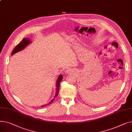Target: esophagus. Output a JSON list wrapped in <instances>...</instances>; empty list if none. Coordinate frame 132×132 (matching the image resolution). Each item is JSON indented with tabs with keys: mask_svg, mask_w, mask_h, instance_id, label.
Listing matches in <instances>:
<instances>
[{
	"mask_svg": "<svg viewBox=\"0 0 132 132\" xmlns=\"http://www.w3.org/2000/svg\"><path fill=\"white\" fill-rule=\"evenodd\" d=\"M71 71L70 70H67V72H67V73H71Z\"/></svg>",
	"mask_w": 132,
	"mask_h": 132,
	"instance_id": "esophagus-1",
	"label": "esophagus"
}]
</instances>
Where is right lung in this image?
I'll use <instances>...</instances> for the list:
<instances>
[{"instance_id": "right-lung-1", "label": "right lung", "mask_w": 132, "mask_h": 132, "mask_svg": "<svg viewBox=\"0 0 132 132\" xmlns=\"http://www.w3.org/2000/svg\"><path fill=\"white\" fill-rule=\"evenodd\" d=\"M31 43V40H30V38H23L22 39V40L21 42H20V43H19L15 46V47L14 48V50H13L11 55H13L14 54H15V53H16L20 51L23 50L24 48H26L28 45L30 44ZM62 78H63L62 75L60 74V75H59V76L57 80V81H56V89H55V95L54 96V98L51 101H50V102H49L48 103H47L46 104L42 105L40 107H43V106H45L46 105H48L50 104L51 103H52L54 101L55 98L57 97L58 95L59 90V87H60V82L61 81V80L62 79Z\"/></svg>"}]
</instances>
